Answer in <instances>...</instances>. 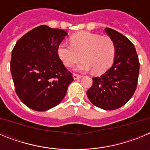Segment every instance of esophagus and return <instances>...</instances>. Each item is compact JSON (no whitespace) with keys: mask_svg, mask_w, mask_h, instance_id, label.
<instances>
[{"mask_svg":"<svg viewBox=\"0 0 150 150\" xmlns=\"http://www.w3.org/2000/svg\"><path fill=\"white\" fill-rule=\"evenodd\" d=\"M73 76H74V79H79V78L82 77L81 75H79V74H76V73H74V74H73Z\"/></svg>","mask_w":150,"mask_h":150,"instance_id":"esophagus-1","label":"esophagus"}]
</instances>
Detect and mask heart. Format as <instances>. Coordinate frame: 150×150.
<instances>
[{
    "instance_id": "b5f03b06",
    "label": "heart",
    "mask_w": 150,
    "mask_h": 150,
    "mask_svg": "<svg viewBox=\"0 0 150 150\" xmlns=\"http://www.w3.org/2000/svg\"><path fill=\"white\" fill-rule=\"evenodd\" d=\"M71 43H62L58 47V55L67 67H73L82 56L83 61L78 66L79 70L92 69L95 73L101 74L113 62L116 46L113 40L107 36L81 31L71 36Z\"/></svg>"
}]
</instances>
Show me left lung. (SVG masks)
Returning a JSON list of instances; mask_svg holds the SVG:
<instances>
[{
	"label": "left lung",
	"instance_id": "left-lung-1",
	"mask_svg": "<svg viewBox=\"0 0 150 150\" xmlns=\"http://www.w3.org/2000/svg\"><path fill=\"white\" fill-rule=\"evenodd\" d=\"M105 31L116 46L114 62L101 76L92 78V86L86 94L94 105L112 110L122 107L133 96L140 62L134 46L126 37L110 28H106Z\"/></svg>",
	"mask_w": 150,
	"mask_h": 150
}]
</instances>
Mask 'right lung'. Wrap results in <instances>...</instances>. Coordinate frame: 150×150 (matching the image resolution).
I'll use <instances>...</instances> for the list:
<instances>
[{
    "mask_svg": "<svg viewBox=\"0 0 150 150\" xmlns=\"http://www.w3.org/2000/svg\"><path fill=\"white\" fill-rule=\"evenodd\" d=\"M67 34L62 29L38 26L13 49L10 71L16 92L30 109L45 111L57 106L74 80L58 55V47Z\"/></svg>",
    "mask_w": 150,
    "mask_h": 150,
    "instance_id": "right-lung-1",
    "label": "right lung"
}]
</instances>
